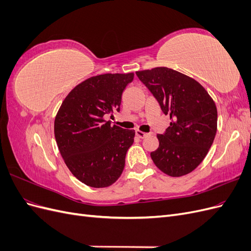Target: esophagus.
I'll use <instances>...</instances> for the list:
<instances>
[{
	"label": "esophagus",
	"instance_id": "34e87169",
	"mask_svg": "<svg viewBox=\"0 0 251 251\" xmlns=\"http://www.w3.org/2000/svg\"><path fill=\"white\" fill-rule=\"evenodd\" d=\"M149 134L148 133H144V132H141V131H136V136H137V137H139V138H146L147 136H148Z\"/></svg>",
	"mask_w": 251,
	"mask_h": 251
}]
</instances>
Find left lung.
I'll use <instances>...</instances> for the list:
<instances>
[{
    "instance_id": "1",
    "label": "left lung",
    "mask_w": 251,
    "mask_h": 251,
    "mask_svg": "<svg viewBox=\"0 0 251 251\" xmlns=\"http://www.w3.org/2000/svg\"><path fill=\"white\" fill-rule=\"evenodd\" d=\"M136 75L171 117L170 126L157 135L159 148L151 153L154 163L172 177L193 172L207 155L217 133L214 100L198 81L170 68Z\"/></svg>"
}]
</instances>
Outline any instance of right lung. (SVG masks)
I'll return each mask as SVG.
<instances>
[{
	"mask_svg": "<svg viewBox=\"0 0 251 251\" xmlns=\"http://www.w3.org/2000/svg\"><path fill=\"white\" fill-rule=\"evenodd\" d=\"M134 73L90 77L68 94L54 121V135L68 169L91 187L112 185L123 174L135 131L111 126Z\"/></svg>",
	"mask_w": 251,
	"mask_h": 251,
	"instance_id": "obj_1",
	"label": "right lung"
}]
</instances>
